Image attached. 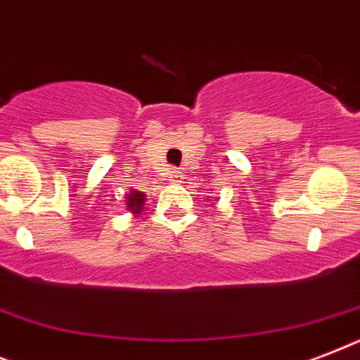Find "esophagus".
Masks as SVG:
<instances>
[{"instance_id":"34e87169","label":"esophagus","mask_w":360,"mask_h":360,"mask_svg":"<svg viewBox=\"0 0 360 360\" xmlns=\"http://www.w3.org/2000/svg\"><path fill=\"white\" fill-rule=\"evenodd\" d=\"M181 179H183V174H181L179 169H172L169 172V181L172 183H181Z\"/></svg>"}]
</instances>
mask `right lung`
Wrapping results in <instances>:
<instances>
[{
	"label": "right lung",
	"instance_id": "obj_1",
	"mask_svg": "<svg viewBox=\"0 0 360 360\" xmlns=\"http://www.w3.org/2000/svg\"><path fill=\"white\" fill-rule=\"evenodd\" d=\"M143 202H146V196H143L141 192L134 191V192H130L127 205H129V207L132 209L134 213H140V209H141V205H143Z\"/></svg>",
	"mask_w": 360,
	"mask_h": 360
}]
</instances>
